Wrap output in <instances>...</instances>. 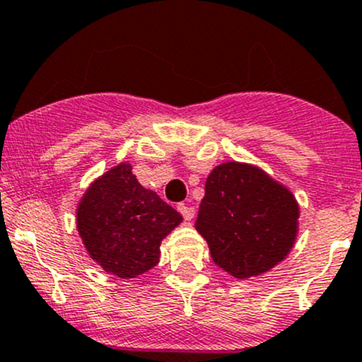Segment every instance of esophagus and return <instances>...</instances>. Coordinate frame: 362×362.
Wrapping results in <instances>:
<instances>
[{
	"label": "esophagus",
	"mask_w": 362,
	"mask_h": 362,
	"mask_svg": "<svg viewBox=\"0 0 362 362\" xmlns=\"http://www.w3.org/2000/svg\"><path fill=\"white\" fill-rule=\"evenodd\" d=\"M178 211L182 213V216H184L187 222H191V220L194 218V213H196V210H194L192 206H189V204H178Z\"/></svg>",
	"instance_id": "obj_1"
}]
</instances>
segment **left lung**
Instances as JSON below:
<instances>
[{"instance_id": "1", "label": "left lung", "mask_w": 362, "mask_h": 362, "mask_svg": "<svg viewBox=\"0 0 362 362\" xmlns=\"http://www.w3.org/2000/svg\"><path fill=\"white\" fill-rule=\"evenodd\" d=\"M298 218L300 206L290 189L258 166L227 161L208 175L196 229L220 269L248 279L288 257Z\"/></svg>"}]
</instances>
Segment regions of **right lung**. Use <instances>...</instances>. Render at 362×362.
Masks as SVG:
<instances>
[{"instance_id": "1", "label": "right lung", "mask_w": 362, "mask_h": 362, "mask_svg": "<svg viewBox=\"0 0 362 362\" xmlns=\"http://www.w3.org/2000/svg\"><path fill=\"white\" fill-rule=\"evenodd\" d=\"M180 222V213L140 185L130 163L91 182L76 210V227L90 258L121 279L158 265L161 241Z\"/></svg>"}]
</instances>
